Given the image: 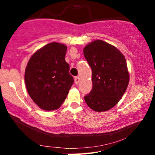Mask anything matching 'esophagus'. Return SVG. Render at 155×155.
Instances as JSON below:
<instances>
[{
    "label": "esophagus",
    "instance_id": "esophagus-1",
    "mask_svg": "<svg viewBox=\"0 0 155 155\" xmlns=\"http://www.w3.org/2000/svg\"><path fill=\"white\" fill-rule=\"evenodd\" d=\"M74 81H75L76 84H78L80 81V79L79 76H75V77H74Z\"/></svg>",
    "mask_w": 155,
    "mask_h": 155
}]
</instances>
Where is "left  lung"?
Masks as SVG:
<instances>
[{"instance_id": "1", "label": "left lung", "mask_w": 155, "mask_h": 155, "mask_svg": "<svg viewBox=\"0 0 155 155\" xmlns=\"http://www.w3.org/2000/svg\"><path fill=\"white\" fill-rule=\"evenodd\" d=\"M83 51L92 71V89L84 96L85 102L95 111H108L120 101L128 85L125 58L116 47L101 40L89 44Z\"/></svg>"}]
</instances>
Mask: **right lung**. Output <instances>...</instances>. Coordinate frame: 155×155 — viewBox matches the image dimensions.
I'll return each mask as SVG.
<instances>
[{
    "label": "right lung",
    "instance_id": "right-lung-1",
    "mask_svg": "<svg viewBox=\"0 0 155 155\" xmlns=\"http://www.w3.org/2000/svg\"><path fill=\"white\" fill-rule=\"evenodd\" d=\"M67 47L48 44L32 55L25 72L27 90L32 100L46 111L58 109L74 84L65 60Z\"/></svg>",
    "mask_w": 155,
    "mask_h": 155
}]
</instances>
